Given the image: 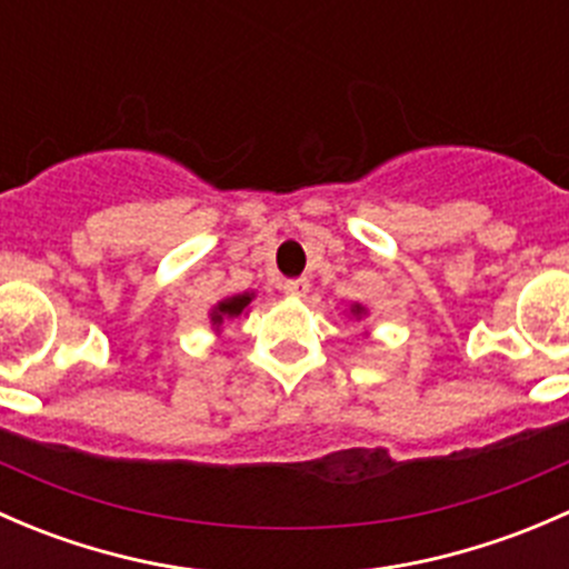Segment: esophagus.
<instances>
[{"label":"esophagus","mask_w":569,"mask_h":569,"mask_svg":"<svg viewBox=\"0 0 569 569\" xmlns=\"http://www.w3.org/2000/svg\"><path fill=\"white\" fill-rule=\"evenodd\" d=\"M308 289H311V283H308L306 278H295V280H286L283 283V291L289 297H306Z\"/></svg>","instance_id":"34e87169"}]
</instances>
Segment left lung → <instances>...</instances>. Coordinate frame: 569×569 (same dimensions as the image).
<instances>
[{
  "label": "left lung",
  "instance_id": "1",
  "mask_svg": "<svg viewBox=\"0 0 569 569\" xmlns=\"http://www.w3.org/2000/svg\"><path fill=\"white\" fill-rule=\"evenodd\" d=\"M355 311H358V313H360V308H355Z\"/></svg>",
  "mask_w": 569,
  "mask_h": 569
}]
</instances>
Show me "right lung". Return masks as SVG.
I'll list each match as a JSON object with an SVG mask.
<instances>
[{
  "mask_svg": "<svg viewBox=\"0 0 569 569\" xmlns=\"http://www.w3.org/2000/svg\"><path fill=\"white\" fill-rule=\"evenodd\" d=\"M252 300L250 295H239V297H231V300H226V302H220V306H217V311H214V325H220L222 321V317H239V313L244 311V308H248V302Z\"/></svg>",
  "mask_w": 569,
  "mask_h": 569,
  "instance_id": "right-lung-1",
  "label": "right lung"
}]
</instances>
